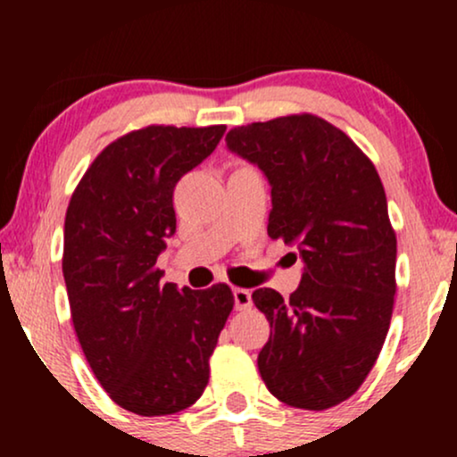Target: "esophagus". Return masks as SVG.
Instances as JSON below:
<instances>
[{
  "label": "esophagus",
  "instance_id": "1",
  "mask_svg": "<svg viewBox=\"0 0 457 457\" xmlns=\"http://www.w3.org/2000/svg\"><path fill=\"white\" fill-rule=\"evenodd\" d=\"M251 305H253L251 292L245 290V287H234V307L243 312V309H251Z\"/></svg>",
  "mask_w": 457,
  "mask_h": 457
}]
</instances>
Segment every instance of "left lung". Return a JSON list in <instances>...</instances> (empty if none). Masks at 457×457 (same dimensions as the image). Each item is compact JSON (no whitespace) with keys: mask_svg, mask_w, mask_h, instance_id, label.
I'll list each match as a JSON object with an SVG mask.
<instances>
[{"mask_svg":"<svg viewBox=\"0 0 457 457\" xmlns=\"http://www.w3.org/2000/svg\"><path fill=\"white\" fill-rule=\"evenodd\" d=\"M225 141L269 178V236L305 264L290 298L251 296L270 322L260 376L287 406L327 411L363 385L389 333L397 240L385 187L363 150L312 113L236 127Z\"/></svg>","mask_w":457,"mask_h":457,"instance_id":"left-lung-1","label":"left lung"}]
</instances>
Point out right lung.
<instances>
[{
	"mask_svg": "<svg viewBox=\"0 0 457 457\" xmlns=\"http://www.w3.org/2000/svg\"><path fill=\"white\" fill-rule=\"evenodd\" d=\"M223 133V124L130 130L94 159L68 204L62 270L72 327L103 389L141 417L199 400L234 307L225 283L178 290L156 269L176 234L178 180Z\"/></svg>",
	"mask_w": 457,
	"mask_h": 457,
	"instance_id": "obj_1",
	"label": "right lung"
}]
</instances>
